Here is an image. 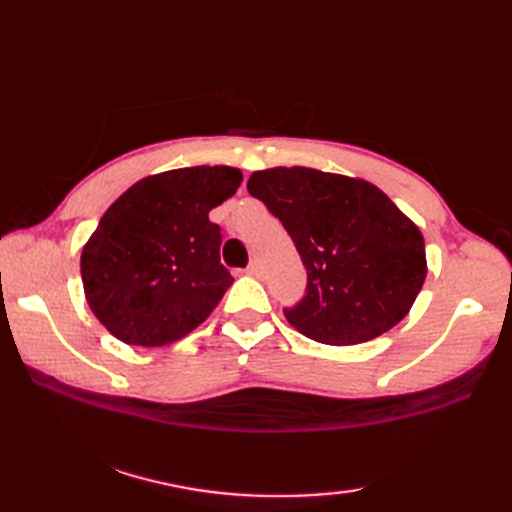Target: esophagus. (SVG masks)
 <instances>
[{
	"label": "esophagus",
	"instance_id": "34e87169",
	"mask_svg": "<svg viewBox=\"0 0 512 512\" xmlns=\"http://www.w3.org/2000/svg\"><path fill=\"white\" fill-rule=\"evenodd\" d=\"M246 273H248V275H253V277H259V275H262V266H259V262H257V259H253V262H250V264H248V268H246Z\"/></svg>",
	"mask_w": 512,
	"mask_h": 512
}]
</instances>
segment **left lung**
<instances>
[{
	"instance_id": "left-lung-1",
	"label": "left lung",
	"mask_w": 512,
	"mask_h": 512,
	"mask_svg": "<svg viewBox=\"0 0 512 512\" xmlns=\"http://www.w3.org/2000/svg\"><path fill=\"white\" fill-rule=\"evenodd\" d=\"M246 187L279 217L308 270L306 297L284 310L292 328L356 345L407 317L427 277L424 239L372 182L275 167L255 171Z\"/></svg>"
}]
</instances>
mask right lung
<instances>
[{"mask_svg": "<svg viewBox=\"0 0 512 512\" xmlns=\"http://www.w3.org/2000/svg\"><path fill=\"white\" fill-rule=\"evenodd\" d=\"M242 171L184 167L138 180L83 246L90 310L118 341L160 347L209 317L233 277L220 264L209 211L237 191Z\"/></svg>", "mask_w": 512, "mask_h": 512, "instance_id": "add662e5", "label": "right lung"}]
</instances>
